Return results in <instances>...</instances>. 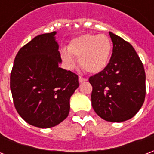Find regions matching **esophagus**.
I'll return each instance as SVG.
<instances>
[{"label": "esophagus", "instance_id": "esophagus-1", "mask_svg": "<svg viewBox=\"0 0 154 154\" xmlns=\"http://www.w3.org/2000/svg\"><path fill=\"white\" fill-rule=\"evenodd\" d=\"M78 80H79V82H86L87 79L86 78V77H81V76H79V77H78Z\"/></svg>", "mask_w": 154, "mask_h": 154}]
</instances>
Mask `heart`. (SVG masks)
Returning <instances> with one entry per match:
<instances>
[{
    "label": "heart",
    "mask_w": 154,
    "mask_h": 154,
    "mask_svg": "<svg viewBox=\"0 0 154 154\" xmlns=\"http://www.w3.org/2000/svg\"><path fill=\"white\" fill-rule=\"evenodd\" d=\"M111 51V43L106 35L86 34L73 38L61 54L68 67H76L77 58L84 70L97 73L108 65Z\"/></svg>",
    "instance_id": "obj_1"
}]
</instances>
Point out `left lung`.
<instances>
[{"mask_svg":"<svg viewBox=\"0 0 154 154\" xmlns=\"http://www.w3.org/2000/svg\"><path fill=\"white\" fill-rule=\"evenodd\" d=\"M113 53L105 69L89 77L91 106L106 121L123 122L134 116L145 100V71L129 42L109 32Z\"/></svg>","mask_w":154,"mask_h":154,"instance_id":"obj_1","label":"left lung"}]
</instances>
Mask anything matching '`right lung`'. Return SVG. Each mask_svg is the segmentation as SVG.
Returning a JSON list of instances; mask_svg holds the SVG:
<instances>
[{"instance_id": "right-lung-1", "label": "right lung", "mask_w": 154, "mask_h": 154, "mask_svg": "<svg viewBox=\"0 0 154 154\" xmlns=\"http://www.w3.org/2000/svg\"><path fill=\"white\" fill-rule=\"evenodd\" d=\"M56 32L36 36L15 56L10 87L15 110L26 122L51 128L66 119L78 76L58 67L61 59Z\"/></svg>"}]
</instances>
